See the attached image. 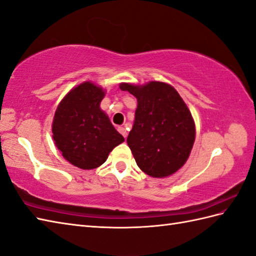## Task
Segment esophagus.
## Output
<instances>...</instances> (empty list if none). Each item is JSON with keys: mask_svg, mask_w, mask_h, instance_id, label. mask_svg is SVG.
Returning <instances> with one entry per match:
<instances>
[{"mask_svg": "<svg viewBox=\"0 0 256 256\" xmlns=\"http://www.w3.org/2000/svg\"><path fill=\"white\" fill-rule=\"evenodd\" d=\"M118 131L121 133L124 138H126L128 136V131H126V128H123V126H118Z\"/></svg>", "mask_w": 256, "mask_h": 256, "instance_id": "esophagus-1", "label": "esophagus"}]
</instances>
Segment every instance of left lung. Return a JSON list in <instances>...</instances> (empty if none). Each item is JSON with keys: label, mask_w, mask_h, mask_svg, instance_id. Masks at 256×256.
<instances>
[{"label": "left lung", "mask_w": 256, "mask_h": 256, "mask_svg": "<svg viewBox=\"0 0 256 256\" xmlns=\"http://www.w3.org/2000/svg\"><path fill=\"white\" fill-rule=\"evenodd\" d=\"M138 100L128 145L148 176L165 178L184 165L196 138L194 118L172 86L162 81L120 84Z\"/></svg>", "instance_id": "8db88e82"}]
</instances>
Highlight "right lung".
Segmentation results:
<instances>
[{"label":"right lung","mask_w":256,"mask_h":256,"mask_svg":"<svg viewBox=\"0 0 256 256\" xmlns=\"http://www.w3.org/2000/svg\"><path fill=\"white\" fill-rule=\"evenodd\" d=\"M106 90L91 81L78 84L59 102L52 120V138L64 158L80 170L101 166L124 138L100 103Z\"/></svg>","instance_id":"obj_1"}]
</instances>
